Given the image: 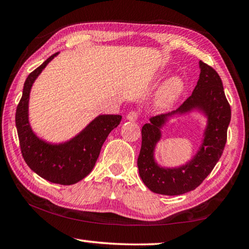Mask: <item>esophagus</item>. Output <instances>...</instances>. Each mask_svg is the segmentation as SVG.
<instances>
[{"label":"esophagus","mask_w":249,"mask_h":249,"mask_svg":"<svg viewBox=\"0 0 249 249\" xmlns=\"http://www.w3.org/2000/svg\"><path fill=\"white\" fill-rule=\"evenodd\" d=\"M126 119H127V120L130 121V122L137 121V119H138V113L135 112V111H130V112L128 113V114H127V116H126Z\"/></svg>","instance_id":"esophagus-1"}]
</instances>
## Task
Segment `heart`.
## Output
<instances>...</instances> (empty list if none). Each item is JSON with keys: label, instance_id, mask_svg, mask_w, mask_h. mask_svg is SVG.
<instances>
[{"label": "heart", "instance_id": "heart-1", "mask_svg": "<svg viewBox=\"0 0 249 249\" xmlns=\"http://www.w3.org/2000/svg\"><path fill=\"white\" fill-rule=\"evenodd\" d=\"M183 90V81L179 77H172L163 84L157 96V107L161 108L170 107L179 98Z\"/></svg>", "mask_w": 249, "mask_h": 249}]
</instances>
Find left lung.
Here are the masks:
<instances>
[{
  "mask_svg": "<svg viewBox=\"0 0 249 249\" xmlns=\"http://www.w3.org/2000/svg\"><path fill=\"white\" fill-rule=\"evenodd\" d=\"M200 78L192 94L176 111L154 116L142 128V147L137 159L140 176L147 188L158 195L179 196L195 190L203 182L218 159L227 140L231 107L220 75L212 67L200 61ZM196 108L208 116V126L200 149L187 165L178 168L159 167L153 159L160 128L170 116Z\"/></svg>",
  "mask_w": 249,
  "mask_h": 249,
  "instance_id": "obj_1",
  "label": "left lung"
}]
</instances>
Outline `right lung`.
I'll use <instances>...</instances> for the list:
<instances>
[{"label": "right lung", "instance_id": "right-lung-1", "mask_svg": "<svg viewBox=\"0 0 249 249\" xmlns=\"http://www.w3.org/2000/svg\"><path fill=\"white\" fill-rule=\"evenodd\" d=\"M57 54L53 53L29 73L16 108L15 123L20 151L27 166L50 182L70 185L79 182L93 169L103 142L120 124L122 116L99 115L81 133L62 144H49L37 137L28 122L29 93L34 81Z\"/></svg>", "mask_w": 249, "mask_h": 249}]
</instances>
